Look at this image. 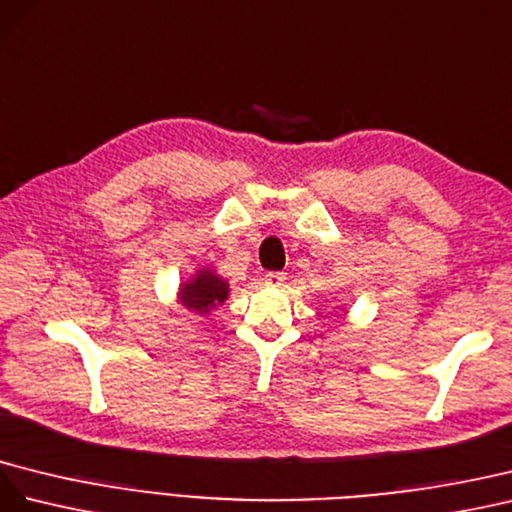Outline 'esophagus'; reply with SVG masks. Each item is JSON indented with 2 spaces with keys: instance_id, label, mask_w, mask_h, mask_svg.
Returning a JSON list of instances; mask_svg holds the SVG:
<instances>
[{
  "instance_id": "34e87169",
  "label": "esophagus",
  "mask_w": 512,
  "mask_h": 512,
  "mask_svg": "<svg viewBox=\"0 0 512 512\" xmlns=\"http://www.w3.org/2000/svg\"><path fill=\"white\" fill-rule=\"evenodd\" d=\"M264 281H266V285H270V287H281V285L285 283V274H283V272H268Z\"/></svg>"
}]
</instances>
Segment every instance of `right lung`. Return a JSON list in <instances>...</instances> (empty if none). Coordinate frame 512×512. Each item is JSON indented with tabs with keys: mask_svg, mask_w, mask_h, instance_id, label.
<instances>
[{
	"mask_svg": "<svg viewBox=\"0 0 512 512\" xmlns=\"http://www.w3.org/2000/svg\"><path fill=\"white\" fill-rule=\"evenodd\" d=\"M180 298L186 309L206 313L214 309L216 304L225 302L227 283L221 279V276L212 274L210 270H201V274L195 276V281L182 285Z\"/></svg>",
	"mask_w": 512,
	"mask_h": 512,
	"instance_id": "add662e5",
	"label": "right lung"
}]
</instances>
